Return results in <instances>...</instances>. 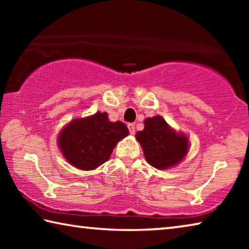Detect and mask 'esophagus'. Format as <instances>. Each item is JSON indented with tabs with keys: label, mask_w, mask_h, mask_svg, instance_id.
I'll return each instance as SVG.
<instances>
[{
	"label": "esophagus",
	"mask_w": 249,
	"mask_h": 249,
	"mask_svg": "<svg viewBox=\"0 0 249 249\" xmlns=\"http://www.w3.org/2000/svg\"><path fill=\"white\" fill-rule=\"evenodd\" d=\"M127 127H128L129 133L132 134V135H134L135 134V125L134 124H128Z\"/></svg>",
	"instance_id": "34e87169"
}]
</instances>
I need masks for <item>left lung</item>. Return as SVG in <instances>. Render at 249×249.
<instances>
[{
    "label": "left lung",
    "instance_id": "8db88e82",
    "mask_svg": "<svg viewBox=\"0 0 249 249\" xmlns=\"http://www.w3.org/2000/svg\"><path fill=\"white\" fill-rule=\"evenodd\" d=\"M145 127L136 133L145 158L159 170L171 168L182 160L189 150V140L183 133H177L161 116L148 117Z\"/></svg>",
    "mask_w": 249,
    "mask_h": 249
}]
</instances>
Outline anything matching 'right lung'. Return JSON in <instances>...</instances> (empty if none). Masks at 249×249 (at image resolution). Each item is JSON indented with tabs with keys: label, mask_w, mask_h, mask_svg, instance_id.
Wrapping results in <instances>:
<instances>
[{
	"label": "right lung",
	"mask_w": 249,
	"mask_h": 249,
	"mask_svg": "<svg viewBox=\"0 0 249 249\" xmlns=\"http://www.w3.org/2000/svg\"><path fill=\"white\" fill-rule=\"evenodd\" d=\"M129 134L120 121L111 122L107 112L74 119L59 133L58 146L70 165L94 170L107 161L117 142Z\"/></svg>",
	"instance_id": "1"
}]
</instances>
